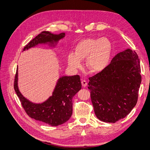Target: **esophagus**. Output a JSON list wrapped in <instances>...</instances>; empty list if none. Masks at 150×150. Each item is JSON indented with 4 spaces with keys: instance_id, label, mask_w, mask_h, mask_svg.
<instances>
[{
    "instance_id": "obj_1",
    "label": "esophagus",
    "mask_w": 150,
    "mask_h": 150,
    "mask_svg": "<svg viewBox=\"0 0 150 150\" xmlns=\"http://www.w3.org/2000/svg\"><path fill=\"white\" fill-rule=\"evenodd\" d=\"M81 84H82V86H83V87H86V86L88 84L87 82H86V81H85V80H83L82 81H81Z\"/></svg>"
}]
</instances>
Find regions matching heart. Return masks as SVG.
<instances>
[{"label": "heart", "mask_w": 150, "mask_h": 150, "mask_svg": "<svg viewBox=\"0 0 150 150\" xmlns=\"http://www.w3.org/2000/svg\"><path fill=\"white\" fill-rule=\"evenodd\" d=\"M112 46L107 38H88L81 40L76 45L74 53L67 55V62L73 69L82 66V60L93 72H100L108 67L110 62Z\"/></svg>", "instance_id": "heart-1"}]
</instances>
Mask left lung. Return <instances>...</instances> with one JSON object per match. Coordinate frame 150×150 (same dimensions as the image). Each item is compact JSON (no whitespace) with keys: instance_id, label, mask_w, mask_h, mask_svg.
<instances>
[{"instance_id":"8db88e82","label":"left lung","mask_w":150,"mask_h":150,"mask_svg":"<svg viewBox=\"0 0 150 150\" xmlns=\"http://www.w3.org/2000/svg\"><path fill=\"white\" fill-rule=\"evenodd\" d=\"M89 80L95 115L99 120L114 123L125 117L137 104L142 82L138 56L126 49Z\"/></svg>"}]
</instances>
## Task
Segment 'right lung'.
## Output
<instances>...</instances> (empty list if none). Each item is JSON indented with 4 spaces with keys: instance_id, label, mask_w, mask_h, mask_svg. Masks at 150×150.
<instances>
[{
    "instance_id": "right-lung-1",
    "label": "right lung",
    "mask_w": 150,
    "mask_h": 150,
    "mask_svg": "<svg viewBox=\"0 0 150 150\" xmlns=\"http://www.w3.org/2000/svg\"><path fill=\"white\" fill-rule=\"evenodd\" d=\"M65 33L53 34L44 31L36 36L24 47L23 51L40 44L48 45L54 48L59 40L65 37ZM14 89L25 112L31 118L42 121L52 126L64 123L69 120L72 113V98L82 88L78 75L60 76L52 96L42 103H35L25 98L18 86V67L14 79Z\"/></svg>"
}]
</instances>
